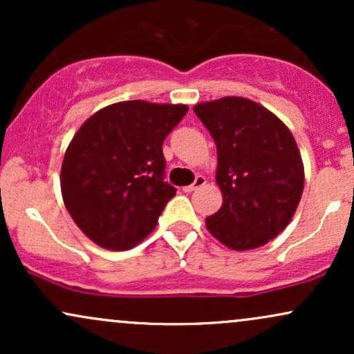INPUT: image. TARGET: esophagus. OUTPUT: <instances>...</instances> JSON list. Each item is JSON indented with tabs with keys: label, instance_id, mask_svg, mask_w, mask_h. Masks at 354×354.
I'll use <instances>...</instances> for the list:
<instances>
[{
	"label": "esophagus",
	"instance_id": "obj_1",
	"mask_svg": "<svg viewBox=\"0 0 354 354\" xmlns=\"http://www.w3.org/2000/svg\"><path fill=\"white\" fill-rule=\"evenodd\" d=\"M205 185H206V178H205V176H201V174H198V176H196V180H194L193 185L186 186V188H183V189H185L186 193H191V191H196V189H200L201 186H205Z\"/></svg>",
	"mask_w": 354,
	"mask_h": 354
}]
</instances>
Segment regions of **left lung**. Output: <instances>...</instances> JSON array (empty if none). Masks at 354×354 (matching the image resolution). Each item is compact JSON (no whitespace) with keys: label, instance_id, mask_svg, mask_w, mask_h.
<instances>
[{"label":"left lung","instance_id":"obj_1","mask_svg":"<svg viewBox=\"0 0 354 354\" xmlns=\"http://www.w3.org/2000/svg\"><path fill=\"white\" fill-rule=\"evenodd\" d=\"M218 149L219 211L206 218L218 241L236 251L254 250L290 225L304 188L298 146L279 118L238 96L193 108Z\"/></svg>","mask_w":354,"mask_h":354}]
</instances>
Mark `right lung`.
Here are the masks:
<instances>
[{"instance_id": "1", "label": "right lung", "mask_w": 354, "mask_h": 354, "mask_svg": "<svg viewBox=\"0 0 354 354\" xmlns=\"http://www.w3.org/2000/svg\"><path fill=\"white\" fill-rule=\"evenodd\" d=\"M185 104L121 101L84 121L61 166L64 206L86 236L113 251L136 246L176 188L165 181L163 141Z\"/></svg>"}]
</instances>
